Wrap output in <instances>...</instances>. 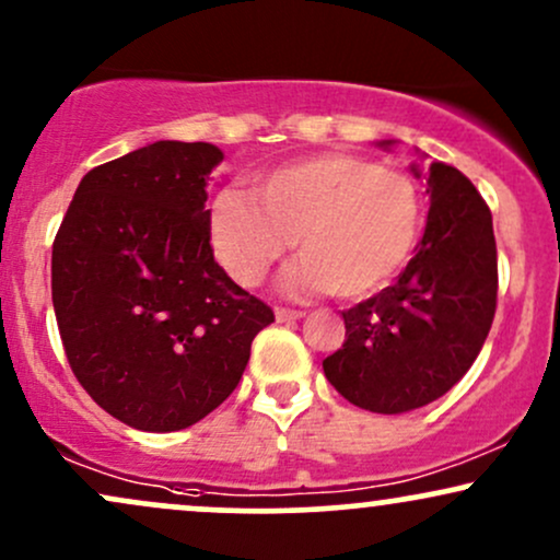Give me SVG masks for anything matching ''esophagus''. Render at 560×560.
I'll list each match as a JSON object with an SVG mask.
<instances>
[{"mask_svg":"<svg viewBox=\"0 0 560 560\" xmlns=\"http://www.w3.org/2000/svg\"><path fill=\"white\" fill-rule=\"evenodd\" d=\"M305 313L302 311H287V307H276V320L279 324H289V320H300Z\"/></svg>","mask_w":560,"mask_h":560,"instance_id":"1","label":"esophagus"}]
</instances>
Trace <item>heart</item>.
<instances>
[{"label": "heart", "instance_id": "b5f03b06", "mask_svg": "<svg viewBox=\"0 0 560 560\" xmlns=\"http://www.w3.org/2000/svg\"><path fill=\"white\" fill-rule=\"evenodd\" d=\"M419 231L413 178L342 152L281 165L249 195L223 191L210 213L215 258L242 287H258L294 242L302 258L284 279L294 298H371L402 271Z\"/></svg>", "mask_w": 560, "mask_h": 560}]
</instances>
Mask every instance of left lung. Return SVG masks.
<instances>
[{
  "mask_svg": "<svg viewBox=\"0 0 560 560\" xmlns=\"http://www.w3.org/2000/svg\"><path fill=\"white\" fill-rule=\"evenodd\" d=\"M395 141H378L389 150ZM421 178L419 165H410ZM427 229L397 281L342 313L345 345L324 361L334 389L371 413H408L458 384L498 302L492 213L458 168L427 171Z\"/></svg>",
  "mask_w": 560,
  "mask_h": 560,
  "instance_id": "1",
  "label": "left lung"
}]
</instances>
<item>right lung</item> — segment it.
I'll return each mask as SVG.
<instances>
[{"label": "right lung", "instance_id": "obj_1", "mask_svg": "<svg viewBox=\"0 0 560 560\" xmlns=\"http://www.w3.org/2000/svg\"><path fill=\"white\" fill-rule=\"evenodd\" d=\"M208 141H155L81 178L52 244V305L81 387L141 432H178L236 389L273 311L210 247Z\"/></svg>", "mask_w": 560, "mask_h": 560}]
</instances>
